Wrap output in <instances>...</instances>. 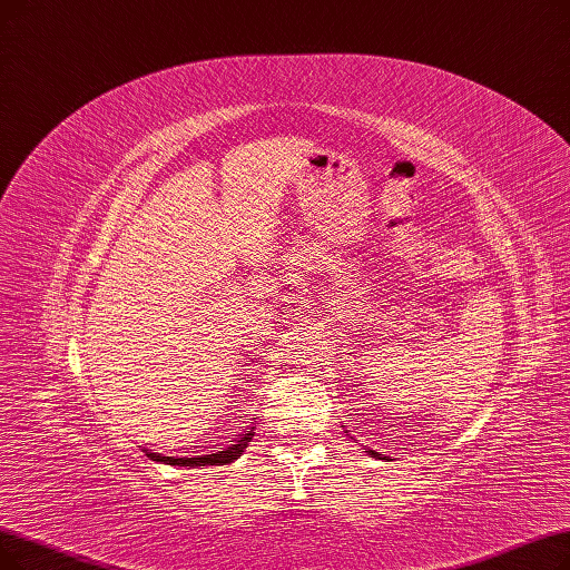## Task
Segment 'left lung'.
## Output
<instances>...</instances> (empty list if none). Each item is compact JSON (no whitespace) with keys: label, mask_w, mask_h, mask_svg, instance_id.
Returning a JSON list of instances; mask_svg holds the SVG:
<instances>
[{"label":"left lung","mask_w":570,"mask_h":570,"mask_svg":"<svg viewBox=\"0 0 570 570\" xmlns=\"http://www.w3.org/2000/svg\"><path fill=\"white\" fill-rule=\"evenodd\" d=\"M345 433H347V431H345ZM364 450H366V452H368V454H375V452H373V450H368V448H364Z\"/></svg>","instance_id":"8db88e82"}]
</instances>
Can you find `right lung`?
<instances>
[{"mask_svg":"<svg viewBox=\"0 0 570 570\" xmlns=\"http://www.w3.org/2000/svg\"><path fill=\"white\" fill-rule=\"evenodd\" d=\"M255 436V426H250V431H243L238 433V439L229 441L227 448H220V450H210L206 454L197 452V454H185V456H165L161 452H155V450H148V448H141L153 462H159V464H169V466H189V469H197V466H223V464H232L234 459H238L243 452H246L248 443L253 441Z\"/></svg>","mask_w":570,"mask_h":570,"instance_id":"obj_1","label":"right lung"}]
</instances>
